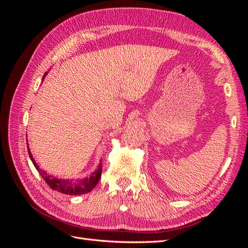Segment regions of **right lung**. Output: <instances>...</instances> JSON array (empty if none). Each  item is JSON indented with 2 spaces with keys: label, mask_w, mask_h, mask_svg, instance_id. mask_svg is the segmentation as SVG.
I'll use <instances>...</instances> for the list:
<instances>
[{
  "label": "right lung",
  "mask_w": 248,
  "mask_h": 248,
  "mask_svg": "<svg viewBox=\"0 0 248 248\" xmlns=\"http://www.w3.org/2000/svg\"><path fill=\"white\" fill-rule=\"evenodd\" d=\"M46 74H47V72L44 74L42 80L44 79V78H46ZM27 145H28V142H27ZM28 153H29L30 158H31V160L34 164V167L36 168L37 170H38L39 175L44 179V181L48 184L50 188L61 192V193L68 194V196H79V194H85V193L90 192L96 186V184L98 183L99 179L101 177V170H102V163L101 162L98 164L97 169L92 172L91 176L87 177V178L78 179V180H68V179H59L56 177H52V176L47 175V172L41 170L38 164L36 163L31 151H30L29 145H28Z\"/></svg>",
  "instance_id": "right-lung-1"
}]
</instances>
